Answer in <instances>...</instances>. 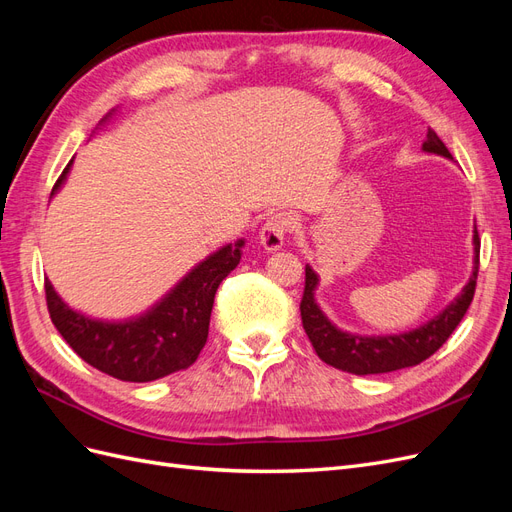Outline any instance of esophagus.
I'll use <instances>...</instances> for the list:
<instances>
[{
	"label": "esophagus",
	"instance_id": "obj_1",
	"mask_svg": "<svg viewBox=\"0 0 512 512\" xmlns=\"http://www.w3.org/2000/svg\"><path fill=\"white\" fill-rule=\"evenodd\" d=\"M290 230V218L284 213H275L265 222L260 230V245L265 247L267 252H277L286 241V235Z\"/></svg>",
	"mask_w": 512,
	"mask_h": 512
}]
</instances>
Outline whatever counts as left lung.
<instances>
[{"label": "left lung", "mask_w": 512, "mask_h": 512, "mask_svg": "<svg viewBox=\"0 0 512 512\" xmlns=\"http://www.w3.org/2000/svg\"><path fill=\"white\" fill-rule=\"evenodd\" d=\"M423 151L436 153L446 160H453L451 151L440 141V136L431 128L427 130V141L423 143ZM474 267L468 284L461 288L457 297L448 303L438 316H433L421 327H416L406 333L395 335H359L337 329L335 324L324 316L316 301L318 275L312 267H305V290L301 299V320L303 329L312 342L320 359L335 367L348 371L356 376L369 374H386V371L404 369L423 363L425 359L436 352L451 333L457 329L461 318L466 316L468 307L474 299L476 275H478V252L480 239L474 226Z\"/></svg>", "instance_id": "8db88e82"}]
</instances>
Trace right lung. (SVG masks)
Returning a JSON list of instances; mask_svg holds the SVG:
<instances>
[{
  "instance_id": "add662e5",
  "label": "right lung",
  "mask_w": 512,
  "mask_h": 512,
  "mask_svg": "<svg viewBox=\"0 0 512 512\" xmlns=\"http://www.w3.org/2000/svg\"><path fill=\"white\" fill-rule=\"evenodd\" d=\"M70 166L72 160L57 179L51 196L61 190ZM243 245L245 241L237 239L220 247L183 275V280L145 314L128 320H98L76 312L46 280L51 320L70 348L102 374L126 382H151L175 374L190 367L207 344L215 292L239 265Z\"/></svg>"
}]
</instances>
